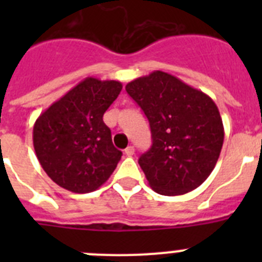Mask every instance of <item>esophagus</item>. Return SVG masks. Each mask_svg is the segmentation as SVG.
<instances>
[{
	"instance_id": "obj_1",
	"label": "esophagus",
	"mask_w": 262,
	"mask_h": 262,
	"mask_svg": "<svg viewBox=\"0 0 262 262\" xmlns=\"http://www.w3.org/2000/svg\"><path fill=\"white\" fill-rule=\"evenodd\" d=\"M134 154H135V148H134L133 145H129V147H127L126 149H124V155H126V156H133Z\"/></svg>"
}]
</instances>
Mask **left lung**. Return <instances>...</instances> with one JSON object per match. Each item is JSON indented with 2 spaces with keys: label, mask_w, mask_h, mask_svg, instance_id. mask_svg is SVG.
I'll return each mask as SVG.
<instances>
[{
  "label": "left lung",
  "mask_w": 262,
  "mask_h": 262,
  "mask_svg": "<svg viewBox=\"0 0 262 262\" xmlns=\"http://www.w3.org/2000/svg\"><path fill=\"white\" fill-rule=\"evenodd\" d=\"M151 127L152 145L139 159L149 186L181 195L206 181L216 165L224 128L207 94L161 71L126 85Z\"/></svg>",
  "instance_id": "left-lung-1"
}]
</instances>
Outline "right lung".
<instances>
[{"label":"right lung","mask_w":262,"mask_h":262,"mask_svg":"<svg viewBox=\"0 0 262 262\" xmlns=\"http://www.w3.org/2000/svg\"><path fill=\"white\" fill-rule=\"evenodd\" d=\"M119 81L86 77L41 113L32 142L41 168L72 193L102 186L119 163L103 114L119 96Z\"/></svg>","instance_id":"add662e5"}]
</instances>
